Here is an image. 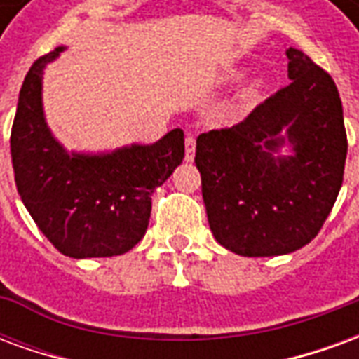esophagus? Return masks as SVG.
<instances>
[{
	"instance_id": "34e87169",
	"label": "esophagus",
	"mask_w": 359,
	"mask_h": 359,
	"mask_svg": "<svg viewBox=\"0 0 359 359\" xmlns=\"http://www.w3.org/2000/svg\"><path fill=\"white\" fill-rule=\"evenodd\" d=\"M184 149H187V161H192L196 156V140L194 136H187L184 142Z\"/></svg>"
}]
</instances>
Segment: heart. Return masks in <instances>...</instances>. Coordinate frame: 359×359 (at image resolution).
<instances>
[{
  "label": "heart",
  "instance_id": "1",
  "mask_svg": "<svg viewBox=\"0 0 359 359\" xmlns=\"http://www.w3.org/2000/svg\"><path fill=\"white\" fill-rule=\"evenodd\" d=\"M236 79H241V76H244V71H236V74H234Z\"/></svg>",
  "mask_w": 359,
  "mask_h": 359
}]
</instances>
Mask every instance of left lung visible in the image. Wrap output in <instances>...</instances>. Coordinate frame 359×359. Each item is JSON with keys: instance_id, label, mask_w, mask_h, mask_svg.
Segmentation results:
<instances>
[{"instance_id": "8db88e82", "label": "left lung", "mask_w": 359, "mask_h": 359, "mask_svg": "<svg viewBox=\"0 0 359 359\" xmlns=\"http://www.w3.org/2000/svg\"><path fill=\"white\" fill-rule=\"evenodd\" d=\"M290 84L238 125L196 140L215 241L238 256H285L311 242L342 187L346 130L337 84L288 48ZM288 145L290 156H280Z\"/></svg>"}]
</instances>
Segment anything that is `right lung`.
I'll use <instances>...</instances> for the list:
<instances>
[{"instance_id":"obj_1","label":"right lung","mask_w":359,"mask_h":359,"mask_svg":"<svg viewBox=\"0 0 359 359\" xmlns=\"http://www.w3.org/2000/svg\"><path fill=\"white\" fill-rule=\"evenodd\" d=\"M63 46L30 67L11 130L15 182L38 229L63 256H121L144 238L151 194L184 159V133L113 151H69L46 123L43 69Z\"/></svg>"}]
</instances>
